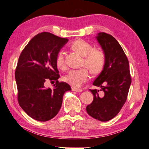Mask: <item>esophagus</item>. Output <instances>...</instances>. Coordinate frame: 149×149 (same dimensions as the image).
<instances>
[{"instance_id":"34e87169","label":"esophagus","mask_w":149,"mask_h":149,"mask_svg":"<svg viewBox=\"0 0 149 149\" xmlns=\"http://www.w3.org/2000/svg\"><path fill=\"white\" fill-rule=\"evenodd\" d=\"M71 90L72 91H77V92H81L82 91V89H78V88H72Z\"/></svg>"}]
</instances>
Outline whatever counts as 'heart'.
Returning a JSON list of instances; mask_svg holds the SVG:
<instances>
[{
    "mask_svg": "<svg viewBox=\"0 0 149 149\" xmlns=\"http://www.w3.org/2000/svg\"><path fill=\"white\" fill-rule=\"evenodd\" d=\"M72 50L84 56L82 65L89 68L94 73H99L103 69L106 63V56L102 50L93 48L92 45L83 40H77L71 45ZM55 63L58 69L65 68L64 54L60 50L55 58ZM90 78L88 69L82 67L79 69H72L63 78L64 82L74 88H80Z\"/></svg>",
    "mask_w": 149,
    "mask_h": 149,
    "instance_id": "b5f03b06",
    "label": "heart"
}]
</instances>
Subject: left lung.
Returning a JSON list of instances; mask_svg holds the SVG:
<instances>
[{
  "mask_svg": "<svg viewBox=\"0 0 149 149\" xmlns=\"http://www.w3.org/2000/svg\"><path fill=\"white\" fill-rule=\"evenodd\" d=\"M106 56V63L100 74L93 83L99 90L89 89L93 102L87 106L89 116L100 121H108L119 113L127 99L132 79L128 58L121 46L113 36L100 32L97 36Z\"/></svg>",
  "mask_w": 149,
  "mask_h": 149,
  "instance_id": "obj_1",
  "label": "left lung"
}]
</instances>
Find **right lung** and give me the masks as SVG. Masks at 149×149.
Masks as SVG:
<instances>
[{
	"label": "right lung",
	"instance_id": "1",
	"mask_svg": "<svg viewBox=\"0 0 149 149\" xmlns=\"http://www.w3.org/2000/svg\"><path fill=\"white\" fill-rule=\"evenodd\" d=\"M68 41L50 32L35 36L22 50L16 67L15 77L17 100L21 108L39 121H47L56 116L63 96L71 87L58 82L59 71L55 63L57 53ZM47 81L55 82L53 88L44 86Z\"/></svg>",
	"mask_w": 149,
	"mask_h": 149
}]
</instances>
